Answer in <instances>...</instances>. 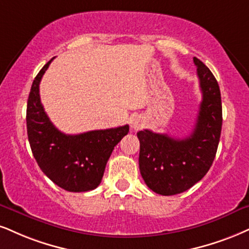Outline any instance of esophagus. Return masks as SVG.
Here are the masks:
<instances>
[{"label":"esophagus","instance_id":"1","mask_svg":"<svg viewBox=\"0 0 249 249\" xmlns=\"http://www.w3.org/2000/svg\"><path fill=\"white\" fill-rule=\"evenodd\" d=\"M143 124V121L142 119H141V116H134V118H131L130 120V127L133 128L134 130H139L141 127H142Z\"/></svg>","mask_w":249,"mask_h":249}]
</instances>
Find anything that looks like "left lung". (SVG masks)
<instances>
[{
  "mask_svg": "<svg viewBox=\"0 0 249 249\" xmlns=\"http://www.w3.org/2000/svg\"><path fill=\"white\" fill-rule=\"evenodd\" d=\"M202 101L194 129L185 139L144 129L140 140V171L150 189L170 196L186 192L203 178L213 165L222 131L219 85L205 64L194 57Z\"/></svg>",
  "mask_w": 249,
  "mask_h": 249,
  "instance_id": "left-lung-1",
  "label": "left lung"
}]
</instances>
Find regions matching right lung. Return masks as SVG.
Segmentation results:
<instances>
[{"label": "right lung", "mask_w": 249, "mask_h": 249, "mask_svg": "<svg viewBox=\"0 0 249 249\" xmlns=\"http://www.w3.org/2000/svg\"><path fill=\"white\" fill-rule=\"evenodd\" d=\"M53 59L36 76L27 99L30 146L39 167L55 185L68 192H89L99 186L107 160L129 125L78 135L61 133L46 114L39 94L40 81Z\"/></svg>", "instance_id": "obj_1"}]
</instances>
